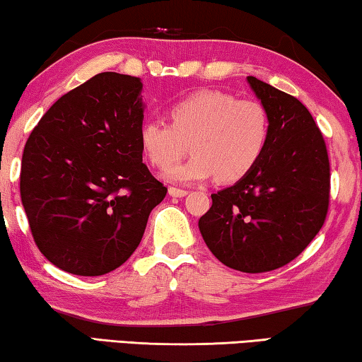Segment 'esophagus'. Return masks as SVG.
I'll list each match as a JSON object with an SVG mask.
<instances>
[{
  "instance_id": "obj_1",
  "label": "esophagus",
  "mask_w": 362,
  "mask_h": 362,
  "mask_svg": "<svg viewBox=\"0 0 362 362\" xmlns=\"http://www.w3.org/2000/svg\"><path fill=\"white\" fill-rule=\"evenodd\" d=\"M168 194L171 197H185V195H187V191L186 189H180V187H170Z\"/></svg>"
}]
</instances>
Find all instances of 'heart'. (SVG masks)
<instances>
[{"label": "heart", "instance_id": "b5f03b06", "mask_svg": "<svg viewBox=\"0 0 362 362\" xmlns=\"http://www.w3.org/2000/svg\"><path fill=\"white\" fill-rule=\"evenodd\" d=\"M170 122L147 120L139 129L141 149L157 168H168L185 156L192 157L170 168V181L192 182L215 176L239 181L257 167L269 138V118L262 103L237 99L220 90H200L168 110Z\"/></svg>", "mask_w": 362, "mask_h": 362}]
</instances>
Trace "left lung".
<instances>
[{
	"mask_svg": "<svg viewBox=\"0 0 362 362\" xmlns=\"http://www.w3.org/2000/svg\"><path fill=\"white\" fill-rule=\"evenodd\" d=\"M247 80L268 112V144L250 173L211 194L199 229L223 264L255 274L286 266L321 230L329 211L330 163L310 110L268 83Z\"/></svg>",
	"mask_w": 362,
	"mask_h": 362,
	"instance_id": "left-lung-1",
	"label": "left lung"
}]
</instances>
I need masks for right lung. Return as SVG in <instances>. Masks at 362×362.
Masks as SVG:
<instances>
[{
  "label": "right lung",
  "mask_w": 362,
  "mask_h": 362,
  "mask_svg": "<svg viewBox=\"0 0 362 362\" xmlns=\"http://www.w3.org/2000/svg\"><path fill=\"white\" fill-rule=\"evenodd\" d=\"M142 83L103 72L59 98L28 136L21 197L33 240L76 276L132 257L168 189L142 163Z\"/></svg>",
  "instance_id": "add662e5"
}]
</instances>
